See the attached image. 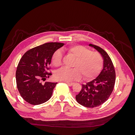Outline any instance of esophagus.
<instances>
[{
  "instance_id": "34e87169",
  "label": "esophagus",
  "mask_w": 135,
  "mask_h": 135,
  "mask_svg": "<svg viewBox=\"0 0 135 135\" xmlns=\"http://www.w3.org/2000/svg\"><path fill=\"white\" fill-rule=\"evenodd\" d=\"M68 85H73V84H74V83H70V82H67V81H66V82Z\"/></svg>"
}]
</instances>
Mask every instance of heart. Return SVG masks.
Here are the masks:
<instances>
[{"mask_svg": "<svg viewBox=\"0 0 135 135\" xmlns=\"http://www.w3.org/2000/svg\"><path fill=\"white\" fill-rule=\"evenodd\" d=\"M67 54L75 58L72 69L63 68L56 74L57 79L69 82L79 80L81 74L85 80L96 78L102 70L104 64L103 57L99 52H92L81 46H75L66 49ZM62 54L56 51L52 56V63L55 67L62 64Z\"/></svg>", "mask_w": 135, "mask_h": 135, "instance_id": "1", "label": "heart"}]
</instances>
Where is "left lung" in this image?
I'll use <instances>...</instances> for the list:
<instances>
[{"instance_id": "1", "label": "left lung", "mask_w": 135, "mask_h": 135, "mask_svg": "<svg viewBox=\"0 0 135 135\" xmlns=\"http://www.w3.org/2000/svg\"><path fill=\"white\" fill-rule=\"evenodd\" d=\"M104 59V67L96 78L82 84L75 99L79 104L87 108H95L104 104L111 95L115 82V71L111 59L103 49L90 44Z\"/></svg>"}]
</instances>
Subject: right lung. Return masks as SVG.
Segmentation results:
<instances>
[{"label":"right lung","instance_id":"obj_1","mask_svg":"<svg viewBox=\"0 0 135 135\" xmlns=\"http://www.w3.org/2000/svg\"><path fill=\"white\" fill-rule=\"evenodd\" d=\"M64 43H44L27 51L20 59L16 73V83L20 95L27 103L39 105L50 99L57 83L41 80L52 75L48 73L53 54Z\"/></svg>","mask_w":135,"mask_h":135}]
</instances>
